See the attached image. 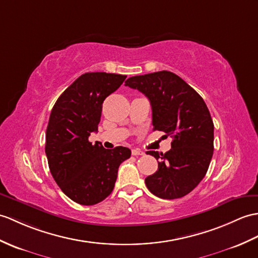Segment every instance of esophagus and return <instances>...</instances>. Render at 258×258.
Wrapping results in <instances>:
<instances>
[{
    "mask_svg": "<svg viewBox=\"0 0 258 258\" xmlns=\"http://www.w3.org/2000/svg\"><path fill=\"white\" fill-rule=\"evenodd\" d=\"M132 155H133V156H141V155H144V153L140 151V149H133V151H132Z\"/></svg>",
    "mask_w": 258,
    "mask_h": 258,
    "instance_id": "obj_1",
    "label": "esophagus"
}]
</instances>
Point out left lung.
I'll return each mask as SVG.
<instances>
[{
  "mask_svg": "<svg viewBox=\"0 0 258 258\" xmlns=\"http://www.w3.org/2000/svg\"><path fill=\"white\" fill-rule=\"evenodd\" d=\"M125 86L146 95L154 130L173 139L167 153H146L160 158L157 171L145 179L148 190L161 199L184 197L205 178L213 155L214 125L206 102L180 77L166 70L131 77Z\"/></svg>",
  "mask_w": 258,
  "mask_h": 258,
  "instance_id": "obj_1",
  "label": "left lung"
}]
</instances>
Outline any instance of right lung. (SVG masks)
Returning a JSON list of instances; mask_svg holds the SVG:
<instances>
[{
	"instance_id": "right-lung-1",
	"label": "right lung",
	"mask_w": 258,
	"mask_h": 258,
	"mask_svg": "<svg viewBox=\"0 0 258 258\" xmlns=\"http://www.w3.org/2000/svg\"><path fill=\"white\" fill-rule=\"evenodd\" d=\"M126 76L87 73L64 90L53 105L46 131L48 166L62 192L82 206H93L110 196L118 167L131 149H105L89 142L98 131L102 103Z\"/></svg>"
}]
</instances>
